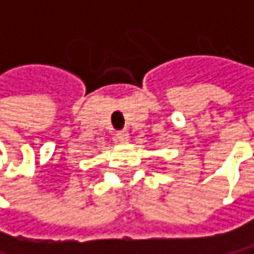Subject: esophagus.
Returning <instances> with one entry per match:
<instances>
[{
  "label": "esophagus",
  "mask_w": 254,
  "mask_h": 254,
  "mask_svg": "<svg viewBox=\"0 0 254 254\" xmlns=\"http://www.w3.org/2000/svg\"><path fill=\"white\" fill-rule=\"evenodd\" d=\"M117 140H119L120 143H128V141H129V131H128V129L119 131V132H117Z\"/></svg>",
  "instance_id": "1"
}]
</instances>
